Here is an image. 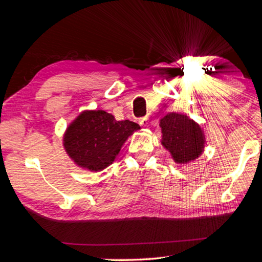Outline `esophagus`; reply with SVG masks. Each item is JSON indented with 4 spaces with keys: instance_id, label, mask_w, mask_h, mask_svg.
<instances>
[{
    "instance_id": "obj_1",
    "label": "esophagus",
    "mask_w": 262,
    "mask_h": 262,
    "mask_svg": "<svg viewBox=\"0 0 262 262\" xmlns=\"http://www.w3.org/2000/svg\"><path fill=\"white\" fill-rule=\"evenodd\" d=\"M139 123L141 126H147L148 123V117H143V118H140Z\"/></svg>"
}]
</instances>
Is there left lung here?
<instances>
[{
	"label": "left lung",
	"mask_w": 262,
	"mask_h": 262,
	"mask_svg": "<svg viewBox=\"0 0 262 262\" xmlns=\"http://www.w3.org/2000/svg\"><path fill=\"white\" fill-rule=\"evenodd\" d=\"M162 144L179 164H187L198 158L205 148V135L201 127L187 115L170 113L161 119Z\"/></svg>",
	"instance_id": "1"
}]
</instances>
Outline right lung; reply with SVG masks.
Segmentation results:
<instances>
[{"label":"right lung","mask_w":262,"mask_h":262,"mask_svg":"<svg viewBox=\"0 0 262 262\" xmlns=\"http://www.w3.org/2000/svg\"><path fill=\"white\" fill-rule=\"evenodd\" d=\"M137 129V123L117 121L105 111H85L67 128L63 145L78 166L101 171L113 163L128 136Z\"/></svg>","instance_id":"right-lung-1"}]
</instances>
